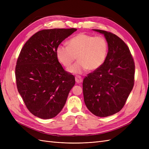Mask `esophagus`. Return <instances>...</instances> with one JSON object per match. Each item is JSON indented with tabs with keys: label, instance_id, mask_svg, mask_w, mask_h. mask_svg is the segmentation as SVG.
Wrapping results in <instances>:
<instances>
[{
	"label": "esophagus",
	"instance_id": "obj_1",
	"mask_svg": "<svg viewBox=\"0 0 149 149\" xmlns=\"http://www.w3.org/2000/svg\"><path fill=\"white\" fill-rule=\"evenodd\" d=\"M75 81L77 83H81L83 82V78L80 76H75Z\"/></svg>",
	"mask_w": 149,
	"mask_h": 149
}]
</instances>
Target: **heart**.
Returning <instances> with one entry per match:
<instances>
[{
  "mask_svg": "<svg viewBox=\"0 0 149 149\" xmlns=\"http://www.w3.org/2000/svg\"><path fill=\"white\" fill-rule=\"evenodd\" d=\"M108 45L101 36L80 33L72 37L68 45H59L56 48V56L60 63L69 67L77 56L78 61L68 71L72 73L81 74L86 70L96 71L103 65L107 56Z\"/></svg>",
  "mask_w": 149,
  "mask_h": 149,
  "instance_id": "b5f03b06",
  "label": "heart"
}]
</instances>
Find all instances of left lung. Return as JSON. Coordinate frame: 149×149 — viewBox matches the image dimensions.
Returning <instances> with one entry per match:
<instances>
[{"instance_id": "8db88e82", "label": "left lung", "mask_w": 149, "mask_h": 149, "mask_svg": "<svg viewBox=\"0 0 149 149\" xmlns=\"http://www.w3.org/2000/svg\"><path fill=\"white\" fill-rule=\"evenodd\" d=\"M102 33L108 45L103 65L89 73L83 82L85 104L99 117H107L124 107L134 84L135 64L129 48L114 33L93 29Z\"/></svg>"}]
</instances>
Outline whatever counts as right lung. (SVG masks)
Here are the masks:
<instances>
[{"instance_id": "right-lung-1", "label": "right lung", "mask_w": 149, "mask_h": 149, "mask_svg": "<svg viewBox=\"0 0 149 149\" xmlns=\"http://www.w3.org/2000/svg\"><path fill=\"white\" fill-rule=\"evenodd\" d=\"M77 30L54 29L35 33L22 48L15 67L18 91L29 111L43 119L57 116L75 84L58 61L56 48Z\"/></svg>"}]
</instances>
